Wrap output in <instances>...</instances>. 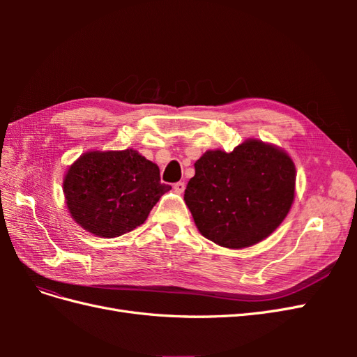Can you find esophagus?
Segmentation results:
<instances>
[{"label":"esophagus","mask_w":357,"mask_h":357,"mask_svg":"<svg viewBox=\"0 0 357 357\" xmlns=\"http://www.w3.org/2000/svg\"><path fill=\"white\" fill-rule=\"evenodd\" d=\"M185 189H186V183H185V181H177V183H174V192L183 193V192H185Z\"/></svg>","instance_id":"esophagus-1"}]
</instances>
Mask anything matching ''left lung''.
<instances>
[{"instance_id":"left-lung-1","label":"left lung","mask_w":357,"mask_h":357,"mask_svg":"<svg viewBox=\"0 0 357 357\" xmlns=\"http://www.w3.org/2000/svg\"><path fill=\"white\" fill-rule=\"evenodd\" d=\"M295 165L257 139L205 152L195 162L185 201L205 238L228 248L250 247L274 232L295 197Z\"/></svg>"}]
</instances>
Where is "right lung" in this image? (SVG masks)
I'll list each match as a JSON object with an SVG mask.
<instances>
[{
	"label": "right lung",
	"instance_id": "add662e5",
	"mask_svg": "<svg viewBox=\"0 0 357 357\" xmlns=\"http://www.w3.org/2000/svg\"><path fill=\"white\" fill-rule=\"evenodd\" d=\"M169 185L153 162L126 149L88 152L70 167L63 193L73 219L93 235L113 238L143 225Z\"/></svg>",
	"mask_w": 357,
	"mask_h": 357
}]
</instances>
